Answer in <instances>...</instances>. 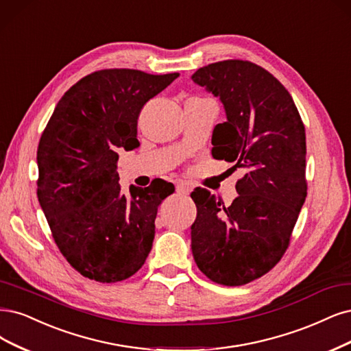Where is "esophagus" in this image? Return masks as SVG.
Instances as JSON below:
<instances>
[{"mask_svg":"<svg viewBox=\"0 0 351 351\" xmlns=\"http://www.w3.org/2000/svg\"><path fill=\"white\" fill-rule=\"evenodd\" d=\"M176 191L178 193V195H189V193L191 191V187L184 184V183H178L176 186Z\"/></svg>","mask_w":351,"mask_h":351,"instance_id":"1","label":"esophagus"}]
</instances>
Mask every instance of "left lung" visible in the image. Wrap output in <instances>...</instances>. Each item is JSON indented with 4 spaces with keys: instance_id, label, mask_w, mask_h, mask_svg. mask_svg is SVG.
<instances>
[{
    "instance_id": "left-lung-1",
    "label": "left lung",
    "mask_w": 351,
    "mask_h": 351,
    "mask_svg": "<svg viewBox=\"0 0 351 351\" xmlns=\"http://www.w3.org/2000/svg\"><path fill=\"white\" fill-rule=\"evenodd\" d=\"M191 80L225 110L226 122L213 129L212 156L245 171L228 208L209 190L191 193L193 257L210 280L247 285L282 258L305 203V126L289 91L248 60L210 64Z\"/></svg>"
}]
</instances>
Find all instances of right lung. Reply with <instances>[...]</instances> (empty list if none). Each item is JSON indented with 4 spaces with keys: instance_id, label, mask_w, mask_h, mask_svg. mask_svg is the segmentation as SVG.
<instances>
[{
    "instance_id": "right-lung-1",
    "label": "right lung",
    "mask_w": 351,
    "mask_h": 351,
    "mask_svg": "<svg viewBox=\"0 0 351 351\" xmlns=\"http://www.w3.org/2000/svg\"><path fill=\"white\" fill-rule=\"evenodd\" d=\"M178 77L103 69L80 80L55 107L38 148V197L55 243L84 277L114 283L135 274L155 237V217L174 184L120 191V149L139 147L138 117Z\"/></svg>"
}]
</instances>
